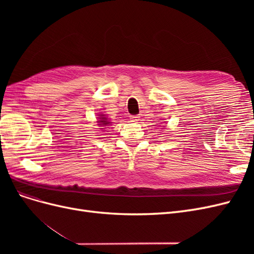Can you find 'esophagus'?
<instances>
[{"instance_id": "obj_1", "label": "esophagus", "mask_w": 254, "mask_h": 254, "mask_svg": "<svg viewBox=\"0 0 254 254\" xmlns=\"http://www.w3.org/2000/svg\"><path fill=\"white\" fill-rule=\"evenodd\" d=\"M130 119H131V121L132 122H137V121H139V117H137V115H131V117H130Z\"/></svg>"}]
</instances>
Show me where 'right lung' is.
Here are the masks:
<instances>
[{"instance_id": "add662e5", "label": "right lung", "mask_w": 254, "mask_h": 254, "mask_svg": "<svg viewBox=\"0 0 254 254\" xmlns=\"http://www.w3.org/2000/svg\"><path fill=\"white\" fill-rule=\"evenodd\" d=\"M98 123H101V126H107L108 124H110V122L107 121V119L104 118V117L101 119V121H99Z\"/></svg>"}]
</instances>
